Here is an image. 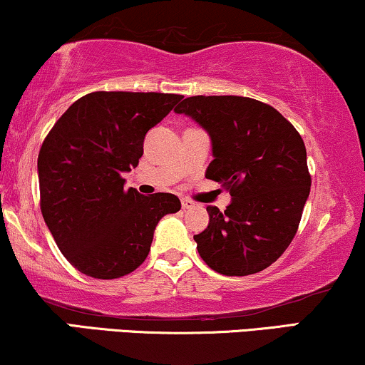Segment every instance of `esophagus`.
<instances>
[{
	"label": "esophagus",
	"instance_id": "34e87169",
	"mask_svg": "<svg viewBox=\"0 0 365 365\" xmlns=\"http://www.w3.org/2000/svg\"><path fill=\"white\" fill-rule=\"evenodd\" d=\"M181 206L182 210H191L192 206H195V203H192L191 200H186V197H184V200H181Z\"/></svg>",
	"mask_w": 365,
	"mask_h": 365
}]
</instances>
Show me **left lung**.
<instances>
[{
    "label": "left lung",
    "mask_w": 365,
    "mask_h": 365,
    "mask_svg": "<svg viewBox=\"0 0 365 365\" xmlns=\"http://www.w3.org/2000/svg\"><path fill=\"white\" fill-rule=\"evenodd\" d=\"M175 113L206 130L213 160L206 178L230 190L232 203L208 206L195 235L201 259L225 276H249L281 257L296 235L312 187L307 148L284 116L244 96H191Z\"/></svg>",
    "instance_id": "8db88e82"
}]
</instances>
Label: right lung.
<instances>
[{"label": "right lung", "mask_w": 365, "mask_h": 365, "mask_svg": "<svg viewBox=\"0 0 365 365\" xmlns=\"http://www.w3.org/2000/svg\"><path fill=\"white\" fill-rule=\"evenodd\" d=\"M182 96L96 91L79 98L38 154L40 210L64 257L94 279L133 272L147 259L164 215L181 210L170 192L125 190L143 138Z\"/></svg>", "instance_id": "obj_1"}]
</instances>
